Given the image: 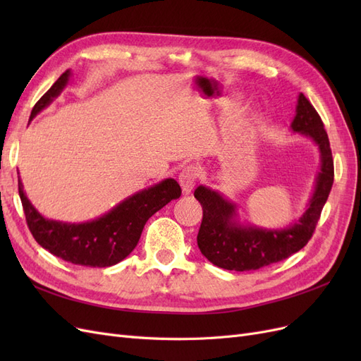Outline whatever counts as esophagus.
<instances>
[{
  "mask_svg": "<svg viewBox=\"0 0 361 361\" xmlns=\"http://www.w3.org/2000/svg\"><path fill=\"white\" fill-rule=\"evenodd\" d=\"M199 174H200V170L195 166H187L185 169H182L179 174V183L185 194H190L192 191V188L195 187V182L199 179Z\"/></svg>",
  "mask_w": 361,
  "mask_h": 361,
  "instance_id": "1",
  "label": "esophagus"
}]
</instances>
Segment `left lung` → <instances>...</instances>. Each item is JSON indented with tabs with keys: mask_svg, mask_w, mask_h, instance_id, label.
Returning a JSON list of instances; mask_svg holds the SVG:
<instances>
[{
	"mask_svg": "<svg viewBox=\"0 0 361 361\" xmlns=\"http://www.w3.org/2000/svg\"><path fill=\"white\" fill-rule=\"evenodd\" d=\"M290 128L293 133L310 138L318 146L321 157V170L316 176L314 191L298 221L283 228L243 224L239 221L236 204L227 200L221 192L204 185L194 191V197L203 207L197 244L202 255L215 267L228 271L264 268L297 253L312 238L333 187L334 166L322 120L302 93L298 94Z\"/></svg>",
	"mask_w": 361,
	"mask_h": 361,
	"instance_id": "obj_1",
	"label": "left lung"
}]
</instances>
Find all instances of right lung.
I'll list each match as a JSON object with an SVG mask.
<instances>
[{
    "mask_svg": "<svg viewBox=\"0 0 361 361\" xmlns=\"http://www.w3.org/2000/svg\"><path fill=\"white\" fill-rule=\"evenodd\" d=\"M71 75V71L64 72L40 97L30 114V122L63 92ZM18 187L28 228L37 244L71 264L93 268L111 267L123 260L138 244L149 218L171 200L179 199L182 192L176 180L164 179L129 195L96 220L63 223L48 220L31 204L19 176Z\"/></svg>",
    "mask_w": 361,
    "mask_h": 361,
    "instance_id": "right-lung-1",
    "label": "right lung"
}]
</instances>
